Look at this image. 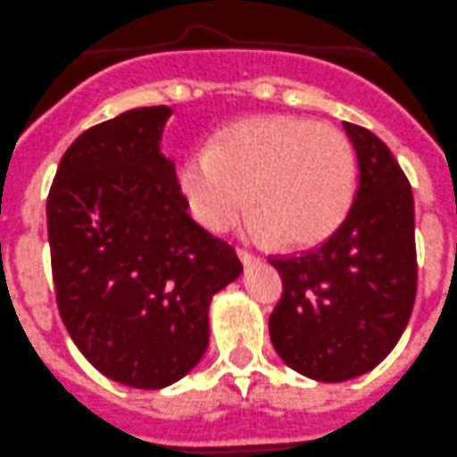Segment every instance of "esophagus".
Listing matches in <instances>:
<instances>
[{
	"label": "esophagus",
	"instance_id": "1",
	"mask_svg": "<svg viewBox=\"0 0 457 457\" xmlns=\"http://www.w3.org/2000/svg\"><path fill=\"white\" fill-rule=\"evenodd\" d=\"M237 258L242 260V264H251L258 260L253 253H251V251H246V249H237Z\"/></svg>",
	"mask_w": 457,
	"mask_h": 457
}]
</instances>
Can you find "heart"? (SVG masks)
Listing matches in <instances>:
<instances>
[{"label":"heart","instance_id":"obj_1","mask_svg":"<svg viewBox=\"0 0 457 457\" xmlns=\"http://www.w3.org/2000/svg\"><path fill=\"white\" fill-rule=\"evenodd\" d=\"M354 150L341 129L298 116L240 120L193 152L177 172L190 215L224 231L245 211L251 236L287 246L325 240L354 195Z\"/></svg>","mask_w":457,"mask_h":457}]
</instances>
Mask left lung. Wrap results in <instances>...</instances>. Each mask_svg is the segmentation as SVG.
Here are the masks:
<instances>
[{
    "label": "left lung",
    "mask_w": 457,
    "mask_h": 457,
    "mask_svg": "<svg viewBox=\"0 0 457 457\" xmlns=\"http://www.w3.org/2000/svg\"><path fill=\"white\" fill-rule=\"evenodd\" d=\"M359 161L345 220L319 246L269 262L282 298L269 334L282 361L316 381L354 379L397 345L415 305V208L406 175L370 129L343 123Z\"/></svg>",
    "instance_id": "left-lung-1"
}]
</instances>
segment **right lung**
I'll use <instances>...</instances> for the list:
<instances>
[{"instance_id":"right-lung-1","label":"right lung","mask_w":457,"mask_h":457,"mask_svg":"<svg viewBox=\"0 0 457 457\" xmlns=\"http://www.w3.org/2000/svg\"><path fill=\"white\" fill-rule=\"evenodd\" d=\"M172 110L138 107L69 145L46 199L55 301L87 361L129 388L188 375L208 347V305L242 273L233 246L188 215L161 154Z\"/></svg>"}]
</instances>
